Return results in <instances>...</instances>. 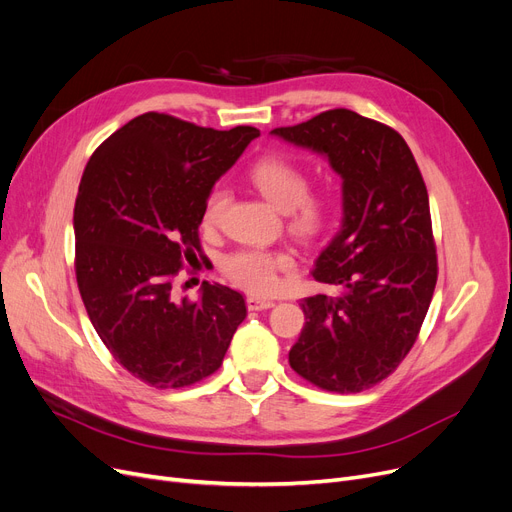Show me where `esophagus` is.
Returning a JSON list of instances; mask_svg holds the SVG:
<instances>
[{"label": "esophagus", "instance_id": "34e87169", "mask_svg": "<svg viewBox=\"0 0 512 512\" xmlns=\"http://www.w3.org/2000/svg\"><path fill=\"white\" fill-rule=\"evenodd\" d=\"M276 303L272 301V299H263V297H247V307L251 309V311H263V309H270V307H274Z\"/></svg>", "mask_w": 512, "mask_h": 512}]
</instances>
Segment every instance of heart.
<instances>
[{
	"instance_id": "obj_1",
	"label": "heart",
	"mask_w": 512,
	"mask_h": 512,
	"mask_svg": "<svg viewBox=\"0 0 512 512\" xmlns=\"http://www.w3.org/2000/svg\"><path fill=\"white\" fill-rule=\"evenodd\" d=\"M251 182L272 207L288 215V228L303 240L316 238L330 221L332 201L326 192H309L305 169L286 157H268L251 169ZM228 203L226 188H213L203 211V224L213 228ZM286 253L238 249L224 259L226 276L249 293H274L280 274L291 270Z\"/></svg>"
}]
</instances>
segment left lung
Returning <instances> with one entry per match:
<instances>
[{
    "instance_id": "8db88e82",
    "label": "left lung",
    "mask_w": 512,
    "mask_h": 512,
    "mask_svg": "<svg viewBox=\"0 0 512 512\" xmlns=\"http://www.w3.org/2000/svg\"><path fill=\"white\" fill-rule=\"evenodd\" d=\"M272 136L322 154L343 180L341 228L311 272L337 293L301 301L305 326L288 362L320 389L360 393L406 358L433 299L427 186L395 129L347 108Z\"/></svg>"
}]
</instances>
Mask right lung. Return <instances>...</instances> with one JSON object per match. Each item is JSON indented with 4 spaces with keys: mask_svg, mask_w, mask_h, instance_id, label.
Returning a JSON list of instances; mask_svg holds the SVG:
<instances>
[{
    "mask_svg": "<svg viewBox=\"0 0 512 512\" xmlns=\"http://www.w3.org/2000/svg\"><path fill=\"white\" fill-rule=\"evenodd\" d=\"M259 136L146 113L104 140L75 201V274L113 358L142 383L180 389L211 376L247 318L238 291L203 282L175 299L182 265L201 253L198 226L213 184Z\"/></svg>",
    "mask_w": 512,
    "mask_h": 512,
    "instance_id": "obj_1",
    "label": "right lung"
}]
</instances>
